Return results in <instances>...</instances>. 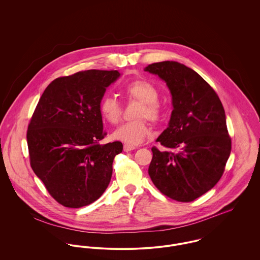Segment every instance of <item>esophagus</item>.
Listing matches in <instances>:
<instances>
[{"label":"esophagus","mask_w":260,"mask_h":260,"mask_svg":"<svg viewBox=\"0 0 260 260\" xmlns=\"http://www.w3.org/2000/svg\"><path fill=\"white\" fill-rule=\"evenodd\" d=\"M124 151L125 152H128V151H131V150H134L136 149L135 145H131V144H124Z\"/></svg>","instance_id":"esophagus-1"}]
</instances>
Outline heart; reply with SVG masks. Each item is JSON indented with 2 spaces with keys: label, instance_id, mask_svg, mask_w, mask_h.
<instances>
[{
  "label": "heart",
  "instance_id": "b5f03b06",
  "mask_svg": "<svg viewBox=\"0 0 260 260\" xmlns=\"http://www.w3.org/2000/svg\"><path fill=\"white\" fill-rule=\"evenodd\" d=\"M123 92L129 99L141 102L135 113V117L138 119L120 125L114 130L112 137L127 144L135 145L142 142L150 133V127L145 118L153 123L160 122L165 116V107L158 100L159 91L157 87L148 80H132L124 85ZM99 111L105 121L116 125L121 119L122 107L116 97L105 95L100 101Z\"/></svg>",
  "mask_w": 260,
  "mask_h": 260
}]
</instances>
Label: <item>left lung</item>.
<instances>
[{
	"instance_id": "left-lung-1",
	"label": "left lung",
	"mask_w": 260,
	"mask_h": 260,
	"mask_svg": "<svg viewBox=\"0 0 260 260\" xmlns=\"http://www.w3.org/2000/svg\"><path fill=\"white\" fill-rule=\"evenodd\" d=\"M163 79L172 95L169 126L152 147L148 173L167 197L191 202L219 181L231 151L225 112L214 89L194 70L174 61L145 68Z\"/></svg>"
}]
</instances>
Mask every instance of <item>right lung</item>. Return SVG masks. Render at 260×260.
Instances as JSON below:
<instances>
[{
    "label": "right lung",
    "mask_w": 260,
    "mask_h": 260,
    "mask_svg": "<svg viewBox=\"0 0 260 260\" xmlns=\"http://www.w3.org/2000/svg\"><path fill=\"white\" fill-rule=\"evenodd\" d=\"M117 70H86L52 81L27 130L30 164L61 205L80 208L96 201L111 180L113 160L123 145H101L99 104Z\"/></svg>",
    "instance_id": "obj_1"
}]
</instances>
